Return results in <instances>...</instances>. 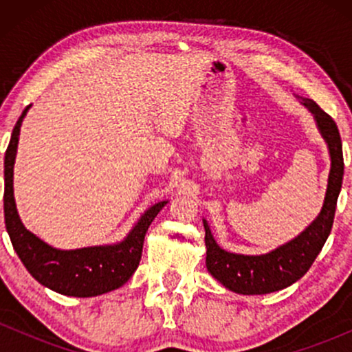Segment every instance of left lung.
I'll return each instance as SVG.
<instances>
[{
	"label": "left lung",
	"instance_id": "8db88e82",
	"mask_svg": "<svg viewBox=\"0 0 352 352\" xmlns=\"http://www.w3.org/2000/svg\"><path fill=\"white\" fill-rule=\"evenodd\" d=\"M301 104L308 107V111L314 116L319 132L329 148L331 170L324 204L319 215L305 232L266 254L225 252L217 245L207 220H204L207 270L230 292L238 294H266L292 286L311 268L333 228L334 212L341 192L342 175H344L341 135L333 117L326 114L314 100L302 99Z\"/></svg>",
	"mask_w": 352,
	"mask_h": 352
}]
</instances>
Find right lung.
<instances>
[{"label": "right lung", "instance_id": "right-lung-1", "mask_svg": "<svg viewBox=\"0 0 352 352\" xmlns=\"http://www.w3.org/2000/svg\"><path fill=\"white\" fill-rule=\"evenodd\" d=\"M30 107L19 116L5 155V223L14 252L31 276L56 293L89 298L120 288L139 266L145 233L167 200L145 210L129 235L119 243L78 250H58L44 243L41 238L24 228L13 195V167L19 127Z\"/></svg>", "mask_w": 352, "mask_h": 352}]
</instances>
